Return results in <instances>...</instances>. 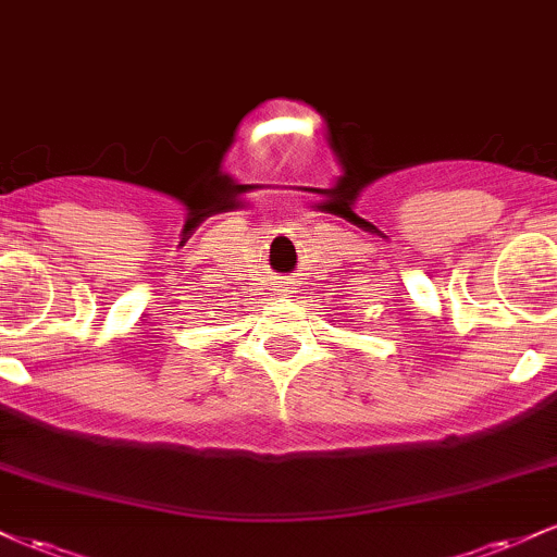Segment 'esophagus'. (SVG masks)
<instances>
[{
    "mask_svg": "<svg viewBox=\"0 0 557 557\" xmlns=\"http://www.w3.org/2000/svg\"><path fill=\"white\" fill-rule=\"evenodd\" d=\"M287 293H290V287H287V285H283V296H287Z\"/></svg>",
    "mask_w": 557,
    "mask_h": 557,
    "instance_id": "obj_1",
    "label": "esophagus"
}]
</instances>
